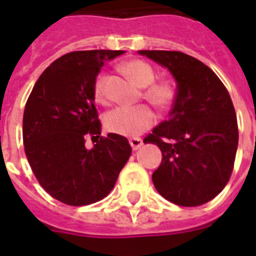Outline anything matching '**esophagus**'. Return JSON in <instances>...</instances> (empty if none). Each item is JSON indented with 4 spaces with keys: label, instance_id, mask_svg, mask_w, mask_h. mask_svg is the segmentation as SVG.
Listing matches in <instances>:
<instances>
[{
    "label": "esophagus",
    "instance_id": "esophagus-1",
    "mask_svg": "<svg viewBox=\"0 0 256 256\" xmlns=\"http://www.w3.org/2000/svg\"><path fill=\"white\" fill-rule=\"evenodd\" d=\"M130 146H132L133 150H138L142 144H144V142H142V140L138 138V137H133V138L130 140Z\"/></svg>",
    "mask_w": 256,
    "mask_h": 256
}]
</instances>
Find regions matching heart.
Listing matches in <instances>:
<instances>
[{"label": "heart", "instance_id": "heart-1", "mask_svg": "<svg viewBox=\"0 0 256 256\" xmlns=\"http://www.w3.org/2000/svg\"><path fill=\"white\" fill-rule=\"evenodd\" d=\"M123 70L138 87H146L144 97L158 106H166L174 98V87L168 80L155 82L156 74L148 61L132 58L123 64ZM105 76L100 74L94 83V96L100 102L106 101ZM156 114L148 105L119 106L105 115V126L108 132L120 136H138L155 124Z\"/></svg>", "mask_w": 256, "mask_h": 256}]
</instances>
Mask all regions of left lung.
Masks as SVG:
<instances>
[{"label": "left lung", "instance_id": "1", "mask_svg": "<svg viewBox=\"0 0 256 256\" xmlns=\"http://www.w3.org/2000/svg\"><path fill=\"white\" fill-rule=\"evenodd\" d=\"M177 82L168 120L144 140L162 150L152 174L160 195L180 206H198L224 188L234 170L238 126L227 88L209 66L180 51L141 50Z\"/></svg>", "mask_w": 256, "mask_h": 256}]
</instances>
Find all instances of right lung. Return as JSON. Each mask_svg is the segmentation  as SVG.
Returning a JSON list of instances; mask_svg holds the SVG:
<instances>
[{
	"label": "right lung",
	"mask_w": 256,
	"mask_h": 256,
	"mask_svg": "<svg viewBox=\"0 0 256 256\" xmlns=\"http://www.w3.org/2000/svg\"><path fill=\"white\" fill-rule=\"evenodd\" d=\"M124 51H74L40 74L26 101L22 141L26 159L47 194L66 205L102 200L115 186L132 148L126 137L101 136L94 83L104 62ZM88 135L100 138L94 149Z\"/></svg>",
	"instance_id": "obj_1"
}]
</instances>
